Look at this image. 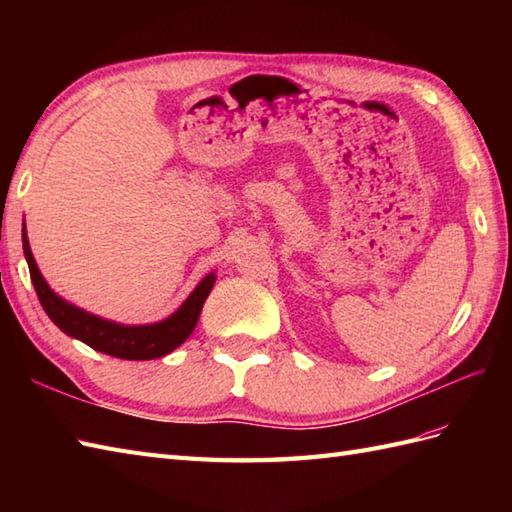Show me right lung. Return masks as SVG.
Instances as JSON below:
<instances>
[{
	"label": "right lung",
	"instance_id": "1",
	"mask_svg": "<svg viewBox=\"0 0 512 512\" xmlns=\"http://www.w3.org/2000/svg\"><path fill=\"white\" fill-rule=\"evenodd\" d=\"M21 242H24V255L30 268L32 286H35L41 306L54 321V325L68 336H74V339L90 345L92 350L116 358H125V361H149V358H160L187 341L195 328V323L200 319L204 301L209 297V292L215 284L213 275L204 277L198 288L191 292L189 299L178 308V312H173L165 321L154 325H118L74 308L72 303L54 295L46 281H43L35 264V257L30 253L26 228L24 233H21Z\"/></svg>",
	"mask_w": 512,
	"mask_h": 512
}]
</instances>
